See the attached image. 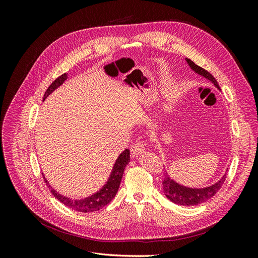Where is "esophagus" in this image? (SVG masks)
<instances>
[{"mask_svg": "<svg viewBox=\"0 0 258 258\" xmlns=\"http://www.w3.org/2000/svg\"><path fill=\"white\" fill-rule=\"evenodd\" d=\"M145 151V144L143 142H137L131 146V156L134 158H138Z\"/></svg>", "mask_w": 258, "mask_h": 258, "instance_id": "esophagus-1", "label": "esophagus"}]
</instances>
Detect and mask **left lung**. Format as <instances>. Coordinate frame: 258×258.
I'll return each instance as SVG.
<instances>
[{"label": "left lung", "mask_w": 258, "mask_h": 258, "mask_svg": "<svg viewBox=\"0 0 258 258\" xmlns=\"http://www.w3.org/2000/svg\"><path fill=\"white\" fill-rule=\"evenodd\" d=\"M185 60L195 73H197L200 76L205 77V79H207L208 81L212 83L218 90H221L220 86H218V84H217V81L212 76V74H210L208 71H206V70L202 69L201 67L195 64L190 59L185 58ZM225 179H226V173L222 176V178L218 179L216 183H214L212 185L207 186V187H202V188H194V187H188V186H184V185L178 184L177 182L174 181L173 178H171V176L166 171L165 178H163V182H162V190H163V192H165L166 197L170 201H172L173 204L178 205V206L191 207V206H197L200 204H204V202L212 198L214 195L218 190H220L222 185L225 182Z\"/></svg>", "instance_id": "left-lung-1"}]
</instances>
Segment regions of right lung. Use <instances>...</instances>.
Returning a JSON list of instances; mask_svg holds the SVG:
<instances>
[{"mask_svg": "<svg viewBox=\"0 0 258 258\" xmlns=\"http://www.w3.org/2000/svg\"><path fill=\"white\" fill-rule=\"evenodd\" d=\"M67 80H68L67 73L62 74L61 76L58 77L57 80H54L53 83L48 87V89L46 90L43 98V102L45 101V99L50 95V93H52L58 87H60V86ZM129 161H130V151L127 148V150H124L118 157H117L113 166V169L111 171V174L107 178V182L101 187L97 192L82 199H72L64 196V195H61L49 185V182L47 181V178L45 177V175L43 176L45 179V183L49 187L53 197H56L61 204H63L64 206L69 207L70 209H72L74 211H79V212H84V213L96 212V211L102 209L103 207L110 204L111 200L115 197L116 192L118 191V188H119L123 171L126 169V166L128 165Z\"/></svg>", "mask_w": 258, "mask_h": 258, "instance_id": "1", "label": "right lung"}]
</instances>
